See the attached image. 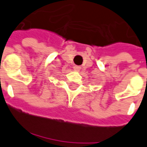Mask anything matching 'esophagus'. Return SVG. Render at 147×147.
<instances>
[{
    "instance_id": "34e87169",
    "label": "esophagus",
    "mask_w": 147,
    "mask_h": 147,
    "mask_svg": "<svg viewBox=\"0 0 147 147\" xmlns=\"http://www.w3.org/2000/svg\"><path fill=\"white\" fill-rule=\"evenodd\" d=\"M74 69L75 71H80L81 67L80 66H78V65H75V66L74 67Z\"/></svg>"
}]
</instances>
